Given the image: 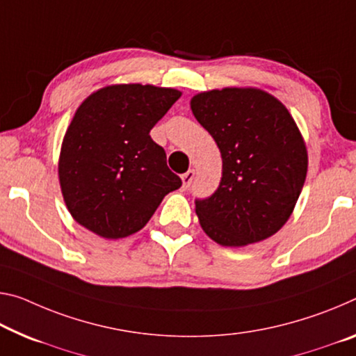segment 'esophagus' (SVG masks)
<instances>
[{
	"instance_id": "1",
	"label": "esophagus",
	"mask_w": 356,
	"mask_h": 356,
	"mask_svg": "<svg viewBox=\"0 0 356 356\" xmlns=\"http://www.w3.org/2000/svg\"><path fill=\"white\" fill-rule=\"evenodd\" d=\"M193 179H195V171H193V169H188L187 172L182 174V187H184V190H187L190 187L191 182H193Z\"/></svg>"
}]
</instances>
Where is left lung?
Segmentation results:
<instances>
[{"mask_svg":"<svg viewBox=\"0 0 356 356\" xmlns=\"http://www.w3.org/2000/svg\"><path fill=\"white\" fill-rule=\"evenodd\" d=\"M191 112L222 154V180L196 216L209 238L242 247L277 233L307 174V150L277 98L258 88H222L191 98Z\"/></svg>","mask_w":356,"mask_h":356,"instance_id":"obj_1","label":"left lung"}]
</instances>
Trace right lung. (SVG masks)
<instances>
[{
  "mask_svg": "<svg viewBox=\"0 0 356 356\" xmlns=\"http://www.w3.org/2000/svg\"><path fill=\"white\" fill-rule=\"evenodd\" d=\"M179 90L122 83L79 106L58 161L61 193L77 223L106 239L145 227L182 180L166 165L150 129L180 98Z\"/></svg>",
  "mask_w": 356,
  "mask_h": 356,
  "instance_id": "add662e5",
  "label": "right lung"
}]
</instances>
